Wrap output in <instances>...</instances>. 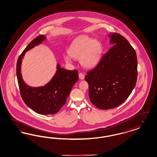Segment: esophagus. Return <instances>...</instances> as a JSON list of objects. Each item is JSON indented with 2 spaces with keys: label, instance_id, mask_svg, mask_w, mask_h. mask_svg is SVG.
Returning a JSON list of instances; mask_svg holds the SVG:
<instances>
[{
  "label": "esophagus",
  "instance_id": "1",
  "mask_svg": "<svg viewBox=\"0 0 157 157\" xmlns=\"http://www.w3.org/2000/svg\"><path fill=\"white\" fill-rule=\"evenodd\" d=\"M79 78L80 79H83L85 78V75L82 72H80L79 74Z\"/></svg>",
  "mask_w": 157,
  "mask_h": 157
}]
</instances>
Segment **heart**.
<instances>
[{
	"label": "heart",
	"mask_w": 157,
	"mask_h": 157,
	"mask_svg": "<svg viewBox=\"0 0 157 157\" xmlns=\"http://www.w3.org/2000/svg\"><path fill=\"white\" fill-rule=\"evenodd\" d=\"M68 53L74 59H79L81 65L91 68L98 63L102 53L101 44L98 40L88 36H81L76 39L71 44ZM67 63H71L70 57H64Z\"/></svg>",
	"instance_id": "1"
}]
</instances>
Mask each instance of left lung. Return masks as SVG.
Instances as JSON below:
<instances>
[{"mask_svg": "<svg viewBox=\"0 0 157 157\" xmlns=\"http://www.w3.org/2000/svg\"><path fill=\"white\" fill-rule=\"evenodd\" d=\"M109 36L114 46L85 77L90 100L101 109L115 108L124 103L135 86L137 78L135 50L121 34L115 33Z\"/></svg>", "mask_w": 157, "mask_h": 157, "instance_id": "8db88e82", "label": "left lung"}]
</instances>
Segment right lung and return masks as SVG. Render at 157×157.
<instances>
[{"mask_svg":"<svg viewBox=\"0 0 157 157\" xmlns=\"http://www.w3.org/2000/svg\"><path fill=\"white\" fill-rule=\"evenodd\" d=\"M46 38L39 35L28 44L17 62L16 73L20 94L24 102L33 111L42 115L55 114L65 104L74 84L79 79L77 70L68 71L57 65V71L50 82L44 86L31 87L22 78L21 64L25 52L41 43Z\"/></svg>","mask_w":157,"mask_h":157,"instance_id":"right-lung-1","label":"right lung"}]
</instances>
